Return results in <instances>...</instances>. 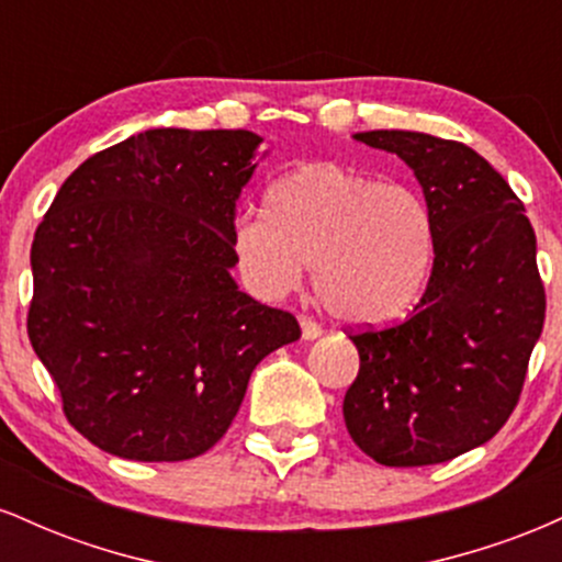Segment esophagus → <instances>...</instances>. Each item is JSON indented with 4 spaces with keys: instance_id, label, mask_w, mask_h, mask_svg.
Segmentation results:
<instances>
[{
    "instance_id": "obj_1",
    "label": "esophagus",
    "mask_w": 562,
    "mask_h": 562,
    "mask_svg": "<svg viewBox=\"0 0 562 562\" xmlns=\"http://www.w3.org/2000/svg\"><path fill=\"white\" fill-rule=\"evenodd\" d=\"M301 335H303V340H317L322 335V327L314 319L301 317Z\"/></svg>"
}]
</instances>
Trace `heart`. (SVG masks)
<instances>
[{
  "label": "heart",
  "instance_id": "obj_1",
  "mask_svg": "<svg viewBox=\"0 0 562 562\" xmlns=\"http://www.w3.org/2000/svg\"><path fill=\"white\" fill-rule=\"evenodd\" d=\"M243 280L263 299L301 285L314 263L322 306L348 325H383L415 306L436 259V216L415 187L317 160L269 187L267 211L229 232Z\"/></svg>",
  "mask_w": 562,
  "mask_h": 562
}]
</instances>
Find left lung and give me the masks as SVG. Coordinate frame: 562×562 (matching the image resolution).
<instances>
[{
    "label": "left lung",
    "instance_id": "8db88e82",
    "mask_svg": "<svg viewBox=\"0 0 562 562\" xmlns=\"http://www.w3.org/2000/svg\"><path fill=\"white\" fill-rule=\"evenodd\" d=\"M353 139L415 171L436 259L409 317L351 335L359 375L344 420L380 465H438L486 443L518 404L547 308L537 235L502 173L462 142L398 128Z\"/></svg>",
    "mask_w": 562,
    "mask_h": 562
}]
</instances>
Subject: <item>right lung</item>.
I'll return each instance as SVG.
<instances>
[{"mask_svg": "<svg viewBox=\"0 0 562 562\" xmlns=\"http://www.w3.org/2000/svg\"><path fill=\"white\" fill-rule=\"evenodd\" d=\"M261 137L147 128L63 182L31 245L29 338L68 423L124 460L209 451L250 372L301 338L232 280L229 232Z\"/></svg>", "mask_w": 562, "mask_h": 562, "instance_id": "obj_1", "label": "right lung"}]
</instances>
